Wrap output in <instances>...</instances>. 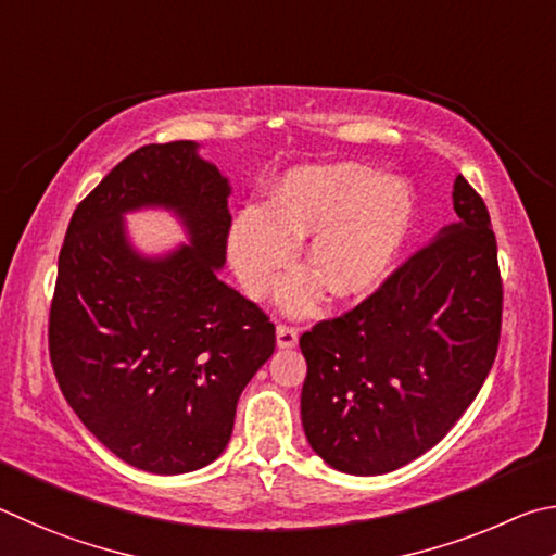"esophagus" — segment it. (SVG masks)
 <instances>
[{"label": "esophagus", "mask_w": 556, "mask_h": 556, "mask_svg": "<svg viewBox=\"0 0 556 556\" xmlns=\"http://www.w3.org/2000/svg\"><path fill=\"white\" fill-rule=\"evenodd\" d=\"M276 339H278V346H280V349L295 346V344H298V329L290 327V325H278Z\"/></svg>", "instance_id": "34e87169"}]
</instances>
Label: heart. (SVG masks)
Masks as SVG:
<instances>
[{
  "mask_svg": "<svg viewBox=\"0 0 556 556\" xmlns=\"http://www.w3.org/2000/svg\"><path fill=\"white\" fill-rule=\"evenodd\" d=\"M413 227V192L395 175L362 163L300 165L286 173L263 207L231 224L229 256L251 298H266L306 237L305 263L283 288L293 313L313 307L323 280L339 300L364 298L391 276Z\"/></svg>",
  "mask_w": 556,
  "mask_h": 556,
  "instance_id": "obj_1",
  "label": "heart"
}]
</instances>
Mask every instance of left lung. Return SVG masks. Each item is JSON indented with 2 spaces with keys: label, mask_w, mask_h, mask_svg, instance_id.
Listing matches in <instances>:
<instances>
[{
  "label": "left lung",
  "mask_w": 556,
  "mask_h": 556,
  "mask_svg": "<svg viewBox=\"0 0 556 556\" xmlns=\"http://www.w3.org/2000/svg\"><path fill=\"white\" fill-rule=\"evenodd\" d=\"M456 219L371 295L300 337L307 442L337 471L388 473L444 440L491 374L503 280L489 207L464 175Z\"/></svg>",
  "instance_id": "8db88e82"
}]
</instances>
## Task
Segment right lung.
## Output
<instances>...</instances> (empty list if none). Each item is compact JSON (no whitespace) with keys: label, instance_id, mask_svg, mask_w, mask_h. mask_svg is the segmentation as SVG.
<instances>
[{"label":"right lung","instance_id":"right-lung-1","mask_svg":"<svg viewBox=\"0 0 556 556\" xmlns=\"http://www.w3.org/2000/svg\"><path fill=\"white\" fill-rule=\"evenodd\" d=\"M229 182L192 141L126 155L77 204L58 256L48 354L67 405L106 450L151 473H188L229 444L239 395L276 349V325L224 283ZM179 212L191 247L141 260L121 214Z\"/></svg>","mask_w":556,"mask_h":556}]
</instances>
